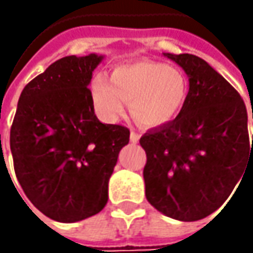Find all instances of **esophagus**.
<instances>
[{
    "label": "esophagus",
    "mask_w": 253,
    "mask_h": 253,
    "mask_svg": "<svg viewBox=\"0 0 253 253\" xmlns=\"http://www.w3.org/2000/svg\"><path fill=\"white\" fill-rule=\"evenodd\" d=\"M129 139H131L132 143H138V141H139V135L136 133V132H131V135H129Z\"/></svg>",
    "instance_id": "34e87169"
}]
</instances>
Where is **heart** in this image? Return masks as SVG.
<instances>
[{
  "mask_svg": "<svg viewBox=\"0 0 253 253\" xmlns=\"http://www.w3.org/2000/svg\"><path fill=\"white\" fill-rule=\"evenodd\" d=\"M94 107L105 121L125 114L128 102L133 118L143 126H161L171 121L187 97V80L176 67L153 60L118 66L111 79H92Z\"/></svg>",
  "mask_w": 253,
  "mask_h": 253,
  "instance_id": "b5f03b06",
  "label": "heart"
}]
</instances>
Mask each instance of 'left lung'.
Wrapping results in <instances>:
<instances>
[{"mask_svg":"<svg viewBox=\"0 0 253 253\" xmlns=\"http://www.w3.org/2000/svg\"><path fill=\"white\" fill-rule=\"evenodd\" d=\"M163 54L187 74L189 92L173 121L142 135L145 194L170 218L197 221L225 203L245 169L253 170L248 114L238 91L206 60Z\"/></svg>","mask_w":253,"mask_h":253,"instance_id":"8db88e82","label":"left lung"}]
</instances>
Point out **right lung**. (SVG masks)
I'll return each instance as SVG.
<instances>
[{"instance_id": "obj_1", "label": "right lung", "mask_w": 253, "mask_h": 253, "mask_svg": "<svg viewBox=\"0 0 253 253\" xmlns=\"http://www.w3.org/2000/svg\"><path fill=\"white\" fill-rule=\"evenodd\" d=\"M102 54L67 56L21 92L11 128L16 179L46 217L77 222L108 201V181L129 129L102 124L88 85Z\"/></svg>"}]
</instances>
